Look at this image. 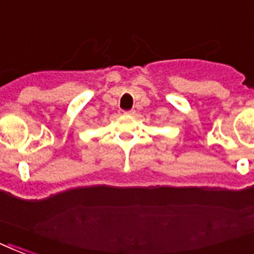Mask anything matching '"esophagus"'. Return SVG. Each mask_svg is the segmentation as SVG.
<instances>
[{
  "instance_id": "34e87169",
  "label": "esophagus",
  "mask_w": 254,
  "mask_h": 254,
  "mask_svg": "<svg viewBox=\"0 0 254 254\" xmlns=\"http://www.w3.org/2000/svg\"><path fill=\"white\" fill-rule=\"evenodd\" d=\"M125 115H135V111L134 110H129V111H123Z\"/></svg>"
}]
</instances>
